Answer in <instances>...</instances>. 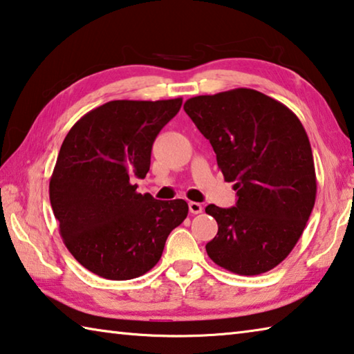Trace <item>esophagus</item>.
Returning <instances> with one entry per match:
<instances>
[{
	"label": "esophagus",
	"mask_w": 354,
	"mask_h": 354,
	"mask_svg": "<svg viewBox=\"0 0 354 354\" xmlns=\"http://www.w3.org/2000/svg\"><path fill=\"white\" fill-rule=\"evenodd\" d=\"M189 211H190V214H194V215L201 214L203 212V206L200 205V203H196V201H190L189 203Z\"/></svg>",
	"instance_id": "34e87169"
}]
</instances>
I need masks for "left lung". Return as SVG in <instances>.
I'll list each match as a JSON object with an SVG mask.
<instances>
[{
    "label": "left lung",
    "mask_w": 354,
    "mask_h": 354,
    "mask_svg": "<svg viewBox=\"0 0 354 354\" xmlns=\"http://www.w3.org/2000/svg\"><path fill=\"white\" fill-rule=\"evenodd\" d=\"M184 111L237 190L234 207H206L218 225L207 256L243 277L272 270L299 241L315 203L313 149L301 122L253 88L200 95L185 101Z\"/></svg>",
    "instance_id": "8db88e82"
}]
</instances>
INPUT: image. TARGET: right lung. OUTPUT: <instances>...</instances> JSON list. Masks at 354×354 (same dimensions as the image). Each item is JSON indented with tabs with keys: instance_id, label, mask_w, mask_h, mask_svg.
Returning a JSON list of instances; mask_svg holds the SVG:
<instances>
[{
	"instance_id": "add662e5",
	"label": "right lung",
	"mask_w": 354,
	"mask_h": 354,
	"mask_svg": "<svg viewBox=\"0 0 354 354\" xmlns=\"http://www.w3.org/2000/svg\"><path fill=\"white\" fill-rule=\"evenodd\" d=\"M183 98L115 100L73 124L50 179V201L65 247L88 272L124 281L159 262L170 232L187 217L184 200L139 194L153 142Z\"/></svg>"
}]
</instances>
